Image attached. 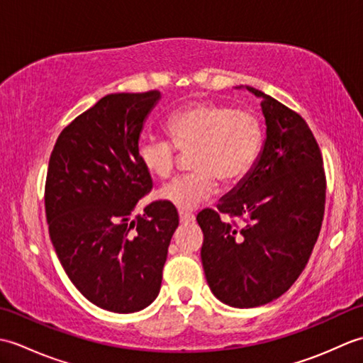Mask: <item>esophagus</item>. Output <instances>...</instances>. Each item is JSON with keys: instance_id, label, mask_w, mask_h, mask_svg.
<instances>
[{"instance_id": "esophagus-1", "label": "esophagus", "mask_w": 363, "mask_h": 363, "mask_svg": "<svg viewBox=\"0 0 363 363\" xmlns=\"http://www.w3.org/2000/svg\"><path fill=\"white\" fill-rule=\"evenodd\" d=\"M179 220L181 223H184V225H187V223H191L195 221V215L190 213V212H179Z\"/></svg>"}]
</instances>
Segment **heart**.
<instances>
[{
  "instance_id": "obj_1",
  "label": "heart",
  "mask_w": 363,
  "mask_h": 363,
  "mask_svg": "<svg viewBox=\"0 0 363 363\" xmlns=\"http://www.w3.org/2000/svg\"><path fill=\"white\" fill-rule=\"evenodd\" d=\"M165 130L173 144L142 137L137 157L152 177L167 179L176 165V148L191 152L189 167L194 172L176 177L159 191L162 201L182 212L209 199L217 181L229 187L248 176L264 143V128L256 113L213 101H198L173 112Z\"/></svg>"
}]
</instances>
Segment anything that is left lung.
<instances>
[{"instance_id":"1","label":"left lung","mask_w":363,"mask_h":363,"mask_svg":"<svg viewBox=\"0 0 363 363\" xmlns=\"http://www.w3.org/2000/svg\"><path fill=\"white\" fill-rule=\"evenodd\" d=\"M246 90L262 99L264 148L248 176L220 199L218 211L196 217L207 284L221 303L240 309L272 303L298 279L317 243L326 203L321 151L304 118L264 91Z\"/></svg>"}]
</instances>
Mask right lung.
I'll list each match as a JSON object with an SVG mask.
<instances>
[{
  "mask_svg": "<svg viewBox=\"0 0 363 363\" xmlns=\"http://www.w3.org/2000/svg\"><path fill=\"white\" fill-rule=\"evenodd\" d=\"M160 91L112 94L76 117L54 145L45 184L50 237L67 276L90 303L130 313L159 295L176 207L154 201L137 157L143 123Z\"/></svg>",
  "mask_w": 363,
  "mask_h": 363,
  "instance_id": "right-lung-1",
  "label": "right lung"
}]
</instances>
